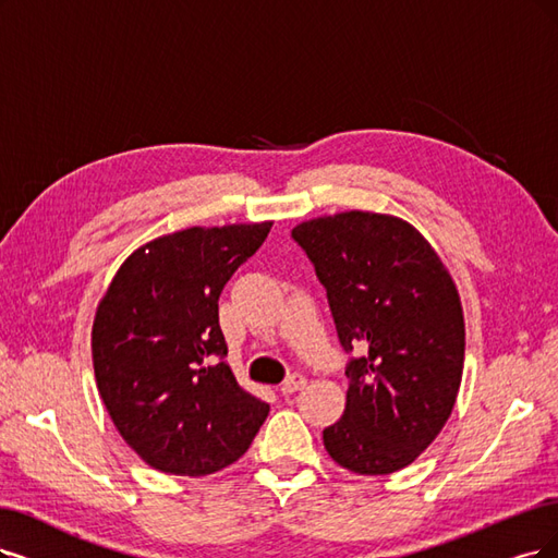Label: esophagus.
Returning a JSON list of instances; mask_svg holds the SVG:
<instances>
[{"label": "esophagus", "instance_id": "obj_1", "mask_svg": "<svg viewBox=\"0 0 558 558\" xmlns=\"http://www.w3.org/2000/svg\"><path fill=\"white\" fill-rule=\"evenodd\" d=\"M305 384H307V379H305L303 375H292L290 379H287V381L280 386V393H282V396H294V393H299L301 388H305Z\"/></svg>", "mask_w": 558, "mask_h": 558}]
</instances>
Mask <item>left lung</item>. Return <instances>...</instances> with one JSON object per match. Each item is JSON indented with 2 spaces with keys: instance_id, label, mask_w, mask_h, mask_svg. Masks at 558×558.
Here are the masks:
<instances>
[{
  "instance_id": "obj_1",
  "label": "left lung",
  "mask_w": 558,
  "mask_h": 558,
  "mask_svg": "<svg viewBox=\"0 0 558 558\" xmlns=\"http://www.w3.org/2000/svg\"><path fill=\"white\" fill-rule=\"evenodd\" d=\"M292 236L326 287L347 365V404L324 448L359 476H386L439 437L464 369L458 284L414 225L375 211L299 222Z\"/></svg>"
}]
</instances>
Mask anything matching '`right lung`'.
Returning a JSON list of instances; mask_svg holds the SVG:
<instances>
[{
    "label": "right lung",
    "mask_w": 558,
    "mask_h": 558,
    "mask_svg": "<svg viewBox=\"0 0 558 558\" xmlns=\"http://www.w3.org/2000/svg\"><path fill=\"white\" fill-rule=\"evenodd\" d=\"M271 225L156 236L123 259L98 301L96 388L123 441L156 471L197 478L230 466L268 416L225 363L218 299Z\"/></svg>",
    "instance_id": "right-lung-1"
}]
</instances>
